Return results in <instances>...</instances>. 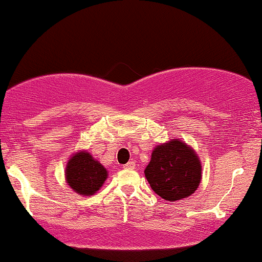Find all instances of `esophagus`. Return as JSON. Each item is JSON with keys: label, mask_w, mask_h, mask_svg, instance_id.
Returning a JSON list of instances; mask_svg holds the SVG:
<instances>
[{"label": "esophagus", "mask_w": 262, "mask_h": 262, "mask_svg": "<svg viewBox=\"0 0 262 262\" xmlns=\"http://www.w3.org/2000/svg\"><path fill=\"white\" fill-rule=\"evenodd\" d=\"M135 167V161H129V162H127V164L124 165V169H134Z\"/></svg>", "instance_id": "obj_1"}]
</instances>
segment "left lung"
Returning <instances> with one entry per match:
<instances>
[{"mask_svg": "<svg viewBox=\"0 0 262 262\" xmlns=\"http://www.w3.org/2000/svg\"><path fill=\"white\" fill-rule=\"evenodd\" d=\"M144 173L158 196L175 202L196 192L202 180V164L192 146L172 139L155 146Z\"/></svg>", "mask_w": 262, "mask_h": 262, "instance_id": "8db88e82", "label": "left lung"}]
</instances>
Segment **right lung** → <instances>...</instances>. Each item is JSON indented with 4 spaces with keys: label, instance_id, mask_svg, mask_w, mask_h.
I'll list each match as a JSON object with an SVG mask.
<instances>
[{
    "label": "right lung",
    "instance_id": "right-lung-1",
    "mask_svg": "<svg viewBox=\"0 0 262 262\" xmlns=\"http://www.w3.org/2000/svg\"><path fill=\"white\" fill-rule=\"evenodd\" d=\"M107 177L106 167L87 150L71 155L65 167L66 183L82 197L97 193Z\"/></svg>",
    "mask_w": 262,
    "mask_h": 262
}]
</instances>
